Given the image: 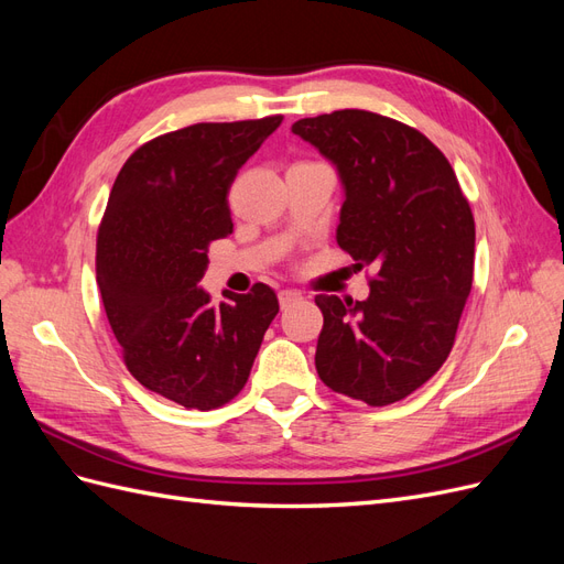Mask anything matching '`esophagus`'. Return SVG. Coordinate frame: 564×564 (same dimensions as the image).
I'll return each mask as SVG.
<instances>
[{
    "label": "esophagus",
    "instance_id": "obj_1",
    "mask_svg": "<svg viewBox=\"0 0 564 564\" xmlns=\"http://www.w3.org/2000/svg\"><path fill=\"white\" fill-rule=\"evenodd\" d=\"M278 299H280V305H282V308H286V305L296 303V301L301 299V294H299V292H294V289H282V292L278 294Z\"/></svg>",
    "mask_w": 564,
    "mask_h": 564
}]
</instances>
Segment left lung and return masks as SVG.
Masks as SVG:
<instances>
[{"label":"left lung","instance_id":"obj_1","mask_svg":"<svg viewBox=\"0 0 564 564\" xmlns=\"http://www.w3.org/2000/svg\"><path fill=\"white\" fill-rule=\"evenodd\" d=\"M338 172V247L373 265L365 301L319 294L315 367L334 392L386 406L445 365L473 286L475 220L447 158L398 119L367 110L292 127Z\"/></svg>","mask_w":564,"mask_h":564}]
</instances>
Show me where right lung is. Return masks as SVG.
I'll return each mask as SVG.
<instances>
[{"label": "right lung", "mask_w": 564, "mask_h": 564, "mask_svg": "<svg viewBox=\"0 0 564 564\" xmlns=\"http://www.w3.org/2000/svg\"><path fill=\"white\" fill-rule=\"evenodd\" d=\"M282 115L202 122L141 145L110 191L96 282L131 377L185 409L224 406L249 379L280 303L256 282L214 308L197 282L232 232L228 191Z\"/></svg>", "instance_id": "1"}]
</instances>
